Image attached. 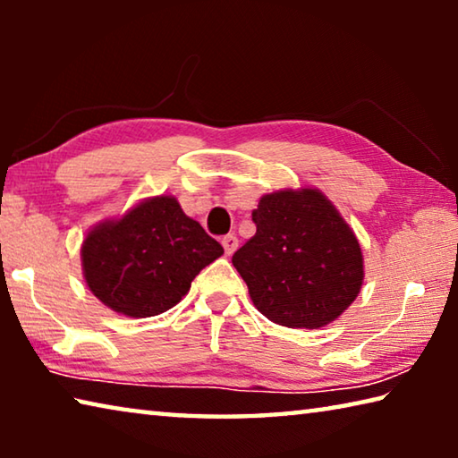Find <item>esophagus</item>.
<instances>
[{
    "instance_id": "esophagus-1",
    "label": "esophagus",
    "mask_w": 458,
    "mask_h": 458,
    "mask_svg": "<svg viewBox=\"0 0 458 458\" xmlns=\"http://www.w3.org/2000/svg\"><path fill=\"white\" fill-rule=\"evenodd\" d=\"M222 246H224V252L230 257V254H234V250L238 248V238L234 234H226L222 238Z\"/></svg>"
}]
</instances>
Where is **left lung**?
I'll use <instances>...</instances> for the list:
<instances>
[{"mask_svg": "<svg viewBox=\"0 0 458 458\" xmlns=\"http://www.w3.org/2000/svg\"><path fill=\"white\" fill-rule=\"evenodd\" d=\"M257 234L232 257L250 299L284 327H323L350 307L363 283L358 238L317 190L260 198Z\"/></svg>", "mask_w": 458, "mask_h": 458, "instance_id": "obj_1", "label": "left lung"}]
</instances>
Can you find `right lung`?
Returning <instances> with one entry per match:
<instances>
[{
  "instance_id": "obj_1",
  "label": "right lung",
  "mask_w": 458,
  "mask_h": 458,
  "mask_svg": "<svg viewBox=\"0 0 458 458\" xmlns=\"http://www.w3.org/2000/svg\"><path fill=\"white\" fill-rule=\"evenodd\" d=\"M222 254L175 198L157 196L89 232L82 270L92 294L113 311L153 317L180 303L199 270Z\"/></svg>"
}]
</instances>
